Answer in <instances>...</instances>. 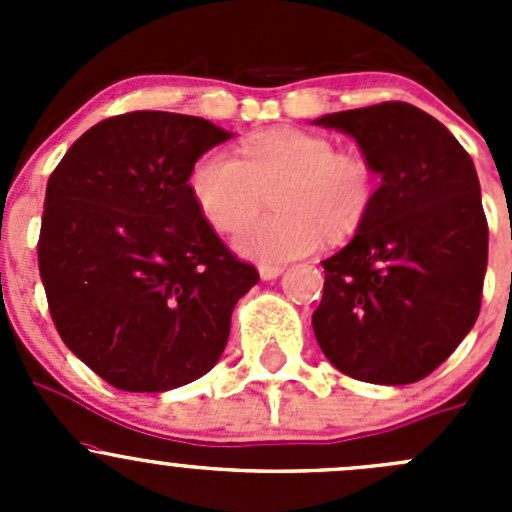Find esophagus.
Here are the masks:
<instances>
[{"label": "esophagus", "instance_id": "1", "mask_svg": "<svg viewBox=\"0 0 512 512\" xmlns=\"http://www.w3.org/2000/svg\"><path fill=\"white\" fill-rule=\"evenodd\" d=\"M282 272H285V267H282V265H260V277L265 282L267 280H277Z\"/></svg>", "mask_w": 512, "mask_h": 512}]
</instances>
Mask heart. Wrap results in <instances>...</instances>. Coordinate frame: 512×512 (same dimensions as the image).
<instances>
[{
  "label": "heart",
  "instance_id": "obj_1",
  "mask_svg": "<svg viewBox=\"0 0 512 512\" xmlns=\"http://www.w3.org/2000/svg\"><path fill=\"white\" fill-rule=\"evenodd\" d=\"M190 195L215 230L230 232L276 188L272 216L237 230L235 250L247 260L287 262L317 250L322 235L342 240L359 227L374 200V170L361 156L337 153L329 138L272 128L247 138L240 158L208 151L190 170Z\"/></svg>",
  "mask_w": 512,
  "mask_h": 512
}]
</instances>
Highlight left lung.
<instances>
[{
	"instance_id": "8db88e82",
	"label": "left lung",
	"mask_w": 512,
	"mask_h": 512,
	"mask_svg": "<svg viewBox=\"0 0 512 512\" xmlns=\"http://www.w3.org/2000/svg\"><path fill=\"white\" fill-rule=\"evenodd\" d=\"M381 178L354 237L322 262L314 337L342 374L414 384L443 364L480 312L488 223L476 165L411 103L327 113Z\"/></svg>"
}]
</instances>
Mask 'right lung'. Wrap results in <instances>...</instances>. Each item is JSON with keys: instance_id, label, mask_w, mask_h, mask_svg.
I'll list each match as a JSON object with an SVG mask.
<instances>
[{"instance_id": "right-lung-1", "label": "right lung", "mask_w": 512, "mask_h": 512, "mask_svg": "<svg viewBox=\"0 0 512 512\" xmlns=\"http://www.w3.org/2000/svg\"><path fill=\"white\" fill-rule=\"evenodd\" d=\"M235 133L198 116L106 118L46 183L39 272L61 339L121 391L178 389L218 364L237 299L260 282L190 195V170Z\"/></svg>"}]
</instances>
